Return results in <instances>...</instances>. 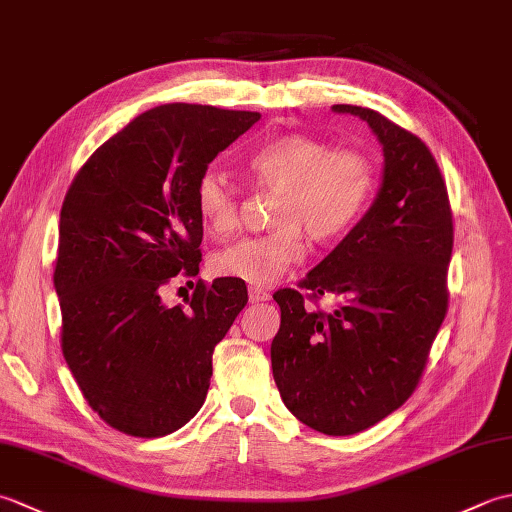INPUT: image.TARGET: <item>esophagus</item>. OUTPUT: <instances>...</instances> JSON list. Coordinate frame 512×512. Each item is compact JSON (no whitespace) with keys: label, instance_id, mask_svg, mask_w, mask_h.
Returning <instances> with one entry per match:
<instances>
[{"label":"esophagus","instance_id":"34e87169","mask_svg":"<svg viewBox=\"0 0 512 512\" xmlns=\"http://www.w3.org/2000/svg\"><path fill=\"white\" fill-rule=\"evenodd\" d=\"M248 297H250V301H253V303H264V301L270 299V292L264 290V288H259V286H250L248 288Z\"/></svg>","mask_w":512,"mask_h":512}]
</instances>
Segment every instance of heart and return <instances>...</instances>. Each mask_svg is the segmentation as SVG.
Listing matches in <instances>:
<instances>
[{
    "instance_id": "heart-1",
    "label": "heart",
    "mask_w": 512,
    "mask_h": 512,
    "mask_svg": "<svg viewBox=\"0 0 512 512\" xmlns=\"http://www.w3.org/2000/svg\"><path fill=\"white\" fill-rule=\"evenodd\" d=\"M244 173L257 191L275 193L268 222L273 231L239 239L213 257L220 277L250 286H273L314 244L345 235L365 211L376 189L378 165L361 147H332L312 134L270 140L244 160ZM195 211L206 231L228 237L239 226V191L217 169H204L195 182Z\"/></svg>"
}]
</instances>
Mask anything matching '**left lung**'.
I'll return each mask as SVG.
<instances>
[{
	"label": "left lung",
	"instance_id": "obj_1",
	"mask_svg": "<svg viewBox=\"0 0 512 512\" xmlns=\"http://www.w3.org/2000/svg\"><path fill=\"white\" fill-rule=\"evenodd\" d=\"M361 116L385 151L372 209L299 288H281L279 332L270 345L284 405L325 436L374 427L418 387L449 310L453 211L436 158L409 129L369 107ZM334 294L332 313L312 311Z\"/></svg>",
	"mask_w": 512,
	"mask_h": 512
}]
</instances>
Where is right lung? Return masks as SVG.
I'll list each match as a JSON object with an SVG mask.
<instances>
[{
    "mask_svg": "<svg viewBox=\"0 0 512 512\" xmlns=\"http://www.w3.org/2000/svg\"><path fill=\"white\" fill-rule=\"evenodd\" d=\"M262 114L171 103L136 116L76 173L61 206L54 288L61 350L83 398L116 431L162 438L204 405L213 350L248 301L246 284L200 273L195 182ZM193 284V281H191Z\"/></svg>",
    "mask_w": 512,
    "mask_h": 512,
    "instance_id": "obj_1",
    "label": "right lung"
}]
</instances>
